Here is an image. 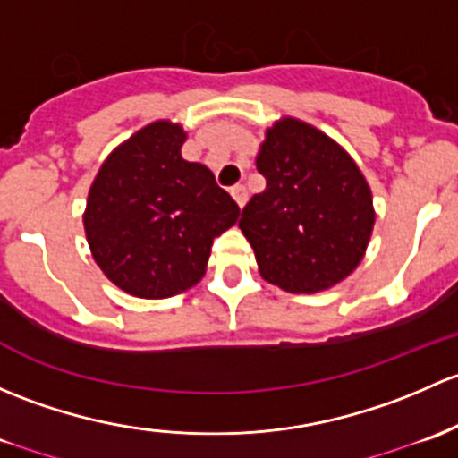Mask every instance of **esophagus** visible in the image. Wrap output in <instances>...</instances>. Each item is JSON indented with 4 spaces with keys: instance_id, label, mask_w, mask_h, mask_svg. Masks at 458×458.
<instances>
[{
    "instance_id": "34e87169",
    "label": "esophagus",
    "mask_w": 458,
    "mask_h": 458,
    "mask_svg": "<svg viewBox=\"0 0 458 458\" xmlns=\"http://www.w3.org/2000/svg\"><path fill=\"white\" fill-rule=\"evenodd\" d=\"M231 196H233V200L238 202L240 209H242L244 202H247V198H249L247 190H244V185H235V187H231Z\"/></svg>"
}]
</instances>
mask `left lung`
<instances>
[{"instance_id":"left-lung-1","label":"left lung","mask_w":458,"mask_h":458,"mask_svg":"<svg viewBox=\"0 0 458 458\" xmlns=\"http://www.w3.org/2000/svg\"><path fill=\"white\" fill-rule=\"evenodd\" d=\"M256 167L267 187L247 202L238 227L264 280L289 293H318L351 276L370 242L375 209L346 149L284 116L267 130Z\"/></svg>"}]
</instances>
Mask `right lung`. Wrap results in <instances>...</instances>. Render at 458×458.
<instances>
[{"mask_svg":"<svg viewBox=\"0 0 458 458\" xmlns=\"http://www.w3.org/2000/svg\"><path fill=\"white\" fill-rule=\"evenodd\" d=\"M187 134L154 121L121 143L98 169L83 227L107 280L125 293L163 300L202 280L216 235L240 207L211 169L182 158Z\"/></svg>","mask_w":458,"mask_h":458,"instance_id":"right-lung-1","label":"right lung"}]
</instances>
